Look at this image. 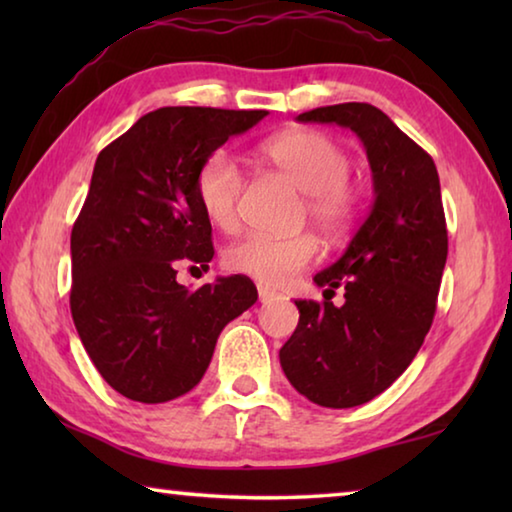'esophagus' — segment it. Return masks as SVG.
<instances>
[{
  "mask_svg": "<svg viewBox=\"0 0 512 512\" xmlns=\"http://www.w3.org/2000/svg\"><path fill=\"white\" fill-rule=\"evenodd\" d=\"M257 293H259V302H262V305H266V302H273L277 298V293L268 287H257Z\"/></svg>",
  "mask_w": 512,
  "mask_h": 512,
  "instance_id": "obj_1",
  "label": "esophagus"
}]
</instances>
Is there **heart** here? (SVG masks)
Here are the masks:
<instances>
[{"instance_id": "1", "label": "heart", "mask_w": 512, "mask_h": 512, "mask_svg": "<svg viewBox=\"0 0 512 512\" xmlns=\"http://www.w3.org/2000/svg\"><path fill=\"white\" fill-rule=\"evenodd\" d=\"M262 158L305 192V214L329 239H341L357 221L361 196L348 176L350 155L320 131H287L259 146ZM244 176L228 155L216 151L196 173V198L214 228L235 230ZM320 255L311 235H248L223 253L228 271L253 277L264 287H282Z\"/></svg>"}]
</instances>
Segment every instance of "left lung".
<instances>
[{"instance_id": "8db88e82", "label": "left lung", "mask_w": 512, "mask_h": 512, "mask_svg": "<svg viewBox=\"0 0 512 512\" xmlns=\"http://www.w3.org/2000/svg\"><path fill=\"white\" fill-rule=\"evenodd\" d=\"M357 133L372 171L368 219L314 282L325 302L296 300L300 320L280 363L309 402L350 409L384 393L409 368L436 314L447 225L431 155L370 103H336L296 117ZM341 286L346 302L334 308Z\"/></svg>"}]
</instances>
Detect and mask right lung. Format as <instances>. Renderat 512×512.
<instances>
[{
	"label": "right lung",
	"mask_w": 512,
	"mask_h": 512,
	"mask_svg": "<svg viewBox=\"0 0 512 512\" xmlns=\"http://www.w3.org/2000/svg\"><path fill=\"white\" fill-rule=\"evenodd\" d=\"M266 110L167 106L135 121L99 153L72 228L69 307L85 352L128 400L160 404L203 379L221 329L255 305L246 275L189 291L180 264L212 262V225L196 173Z\"/></svg>",
	"instance_id": "right-lung-1"
}]
</instances>
